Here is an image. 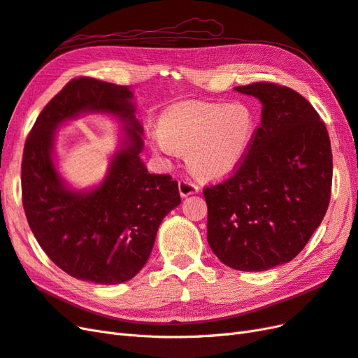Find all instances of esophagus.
<instances>
[{"label":"esophagus","mask_w":358,"mask_h":358,"mask_svg":"<svg viewBox=\"0 0 358 358\" xmlns=\"http://www.w3.org/2000/svg\"><path fill=\"white\" fill-rule=\"evenodd\" d=\"M196 192H199V187L196 183H192L189 179H182L179 182V194L182 199H185L191 196V194H196Z\"/></svg>","instance_id":"34e87169"}]
</instances>
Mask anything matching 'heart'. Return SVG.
<instances>
[{
    "label": "heart",
    "mask_w": 358,
    "mask_h": 358,
    "mask_svg": "<svg viewBox=\"0 0 358 358\" xmlns=\"http://www.w3.org/2000/svg\"><path fill=\"white\" fill-rule=\"evenodd\" d=\"M255 116L245 103L188 104L169 110L152 136V148L170 155L185 150L188 169L204 180L229 175L248 154Z\"/></svg>",
    "instance_id": "1"
}]
</instances>
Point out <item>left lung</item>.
Listing matches in <instances>:
<instances>
[{"label":"left lung","instance_id":"left-lung-1","mask_svg":"<svg viewBox=\"0 0 358 358\" xmlns=\"http://www.w3.org/2000/svg\"><path fill=\"white\" fill-rule=\"evenodd\" d=\"M234 91L259 100L262 125L234 175L204 189L208 242L225 266L263 272L300 254L327 212L330 137L296 91L266 82Z\"/></svg>","mask_w":358,"mask_h":358}]
</instances>
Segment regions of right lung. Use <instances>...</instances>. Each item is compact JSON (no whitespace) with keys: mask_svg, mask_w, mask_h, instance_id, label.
Here are the masks:
<instances>
[{"mask_svg":"<svg viewBox=\"0 0 358 358\" xmlns=\"http://www.w3.org/2000/svg\"><path fill=\"white\" fill-rule=\"evenodd\" d=\"M88 113L115 117L123 128L103 180L79 190L57 170L55 138L61 124ZM142 136L131 88L90 78L64 86L31 129L22 159L27 220L43 251L76 279L116 285L134 278L159 224L180 203L178 182L150 175L140 158Z\"/></svg>","mask_w":358,"mask_h":358,"instance_id":"1","label":"right lung"}]
</instances>
